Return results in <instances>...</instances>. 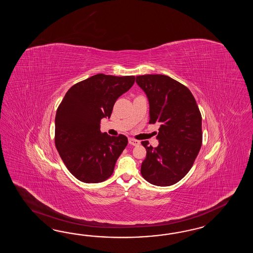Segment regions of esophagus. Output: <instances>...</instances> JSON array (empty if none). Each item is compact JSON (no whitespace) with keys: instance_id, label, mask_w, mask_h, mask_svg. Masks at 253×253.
<instances>
[{"instance_id":"34e87169","label":"esophagus","mask_w":253,"mask_h":253,"mask_svg":"<svg viewBox=\"0 0 253 253\" xmlns=\"http://www.w3.org/2000/svg\"><path fill=\"white\" fill-rule=\"evenodd\" d=\"M129 144L131 146H139L140 145V142L135 140V139H132V138H129Z\"/></svg>"}]
</instances>
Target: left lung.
<instances>
[{
	"mask_svg": "<svg viewBox=\"0 0 253 253\" xmlns=\"http://www.w3.org/2000/svg\"><path fill=\"white\" fill-rule=\"evenodd\" d=\"M149 102V123H161L159 146L143 141L146 157L141 174L150 184L169 186L192 168L202 144L201 114L187 87L166 75L136 77Z\"/></svg>",
	"mask_w": 253,
	"mask_h": 253,
	"instance_id": "8db88e82",
	"label": "left lung"
}]
</instances>
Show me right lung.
Wrapping results in <instances>:
<instances>
[{
  "label": "right lung",
  "mask_w": 253,
  "mask_h": 253,
  "mask_svg": "<svg viewBox=\"0 0 253 253\" xmlns=\"http://www.w3.org/2000/svg\"><path fill=\"white\" fill-rule=\"evenodd\" d=\"M134 81V76L100 73L73 85L64 96L54 120V143L66 167L78 180L95 184L113 173L128 139L101 132L100 122L110 118L116 100Z\"/></svg>",
  "instance_id": "1"
}]
</instances>
